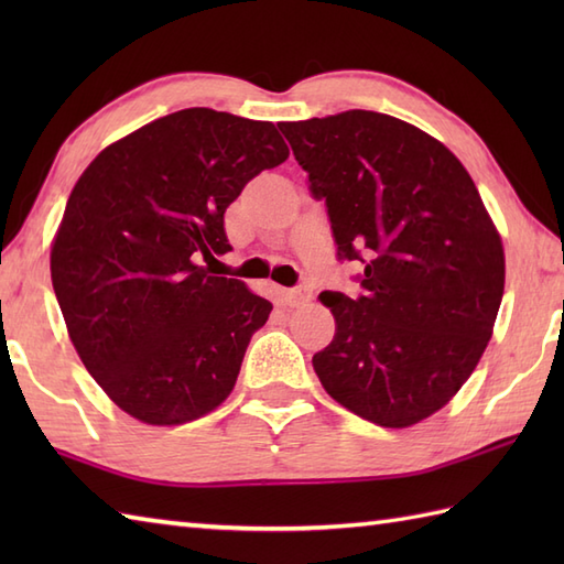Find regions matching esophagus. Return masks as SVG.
I'll return each mask as SVG.
<instances>
[{"mask_svg":"<svg viewBox=\"0 0 564 564\" xmlns=\"http://www.w3.org/2000/svg\"><path fill=\"white\" fill-rule=\"evenodd\" d=\"M310 301H313V291H310L307 285H297V289H291V291H289V303H291L293 307L307 305Z\"/></svg>","mask_w":564,"mask_h":564,"instance_id":"1","label":"esophagus"}]
</instances>
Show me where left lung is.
Segmentation results:
<instances>
[{"label": "left lung", "instance_id": "obj_1", "mask_svg": "<svg viewBox=\"0 0 564 564\" xmlns=\"http://www.w3.org/2000/svg\"><path fill=\"white\" fill-rule=\"evenodd\" d=\"M361 293H322L337 334L313 356L334 400L378 426L438 412L470 378L505 295V249L438 140L376 111L281 123Z\"/></svg>", "mask_w": 564, "mask_h": 564}]
</instances>
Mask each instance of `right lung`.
I'll return each instance as SVG.
<instances>
[{
    "mask_svg": "<svg viewBox=\"0 0 564 564\" xmlns=\"http://www.w3.org/2000/svg\"><path fill=\"white\" fill-rule=\"evenodd\" d=\"M285 160L273 123L184 109L113 142L72 188L55 297L82 364L130 416L186 424L232 392L273 305L200 261L232 249L227 206Z\"/></svg>",
    "mask_w": 564,
    "mask_h": 564,
    "instance_id": "1",
    "label": "right lung"
}]
</instances>
